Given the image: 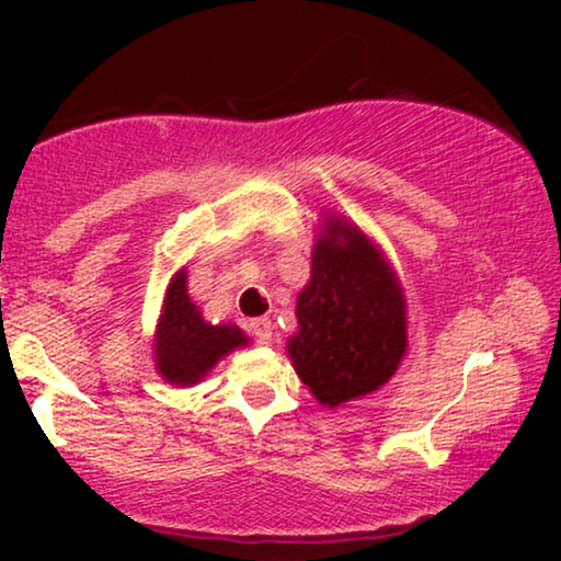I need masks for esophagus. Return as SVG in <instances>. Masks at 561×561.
I'll list each match as a JSON object with an SVG mask.
<instances>
[{
  "instance_id": "34e87169",
  "label": "esophagus",
  "mask_w": 561,
  "mask_h": 561,
  "mask_svg": "<svg viewBox=\"0 0 561 561\" xmlns=\"http://www.w3.org/2000/svg\"><path fill=\"white\" fill-rule=\"evenodd\" d=\"M252 334L260 344H271L273 342V321L271 319H252Z\"/></svg>"
}]
</instances>
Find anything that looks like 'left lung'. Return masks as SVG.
<instances>
[{
    "instance_id": "1",
    "label": "left lung",
    "mask_w": 561,
    "mask_h": 561,
    "mask_svg": "<svg viewBox=\"0 0 561 561\" xmlns=\"http://www.w3.org/2000/svg\"><path fill=\"white\" fill-rule=\"evenodd\" d=\"M321 217L286 352L309 393L340 409L393 378L409 350V311L380 244L340 214Z\"/></svg>"
}]
</instances>
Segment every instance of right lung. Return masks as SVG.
<instances>
[{
  "label": "right lung",
  "instance_id": "1",
  "mask_svg": "<svg viewBox=\"0 0 561 561\" xmlns=\"http://www.w3.org/2000/svg\"><path fill=\"white\" fill-rule=\"evenodd\" d=\"M250 336L237 324H211L191 301L186 267L168 280L152 334V363L165 382L191 388L202 382L229 352L248 347Z\"/></svg>",
  "mask_w": 561,
  "mask_h": 561
}]
</instances>
